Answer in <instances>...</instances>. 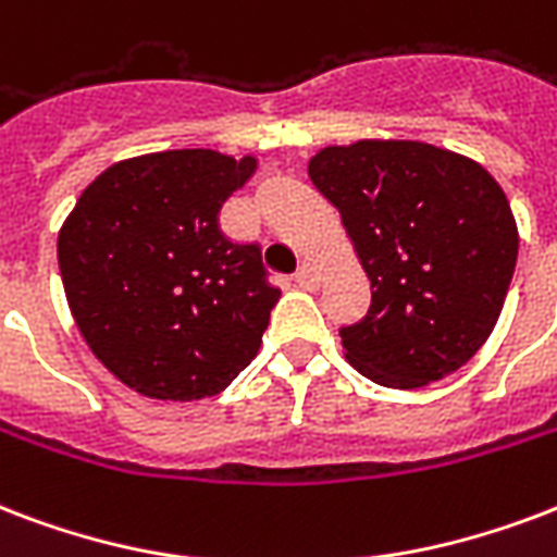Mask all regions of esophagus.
Here are the masks:
<instances>
[{"label":"esophagus","mask_w":557,"mask_h":557,"mask_svg":"<svg viewBox=\"0 0 557 557\" xmlns=\"http://www.w3.org/2000/svg\"><path fill=\"white\" fill-rule=\"evenodd\" d=\"M295 283L300 288H309V292H312V288L321 286V271H318L315 265H312V262H304V265L297 269Z\"/></svg>","instance_id":"esophagus-1"}]
</instances>
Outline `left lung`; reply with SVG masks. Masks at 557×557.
I'll return each mask as SVG.
<instances>
[{
    "instance_id": "left-lung-1",
    "label": "left lung",
    "mask_w": 557,
    "mask_h": 557,
    "mask_svg": "<svg viewBox=\"0 0 557 557\" xmlns=\"http://www.w3.org/2000/svg\"><path fill=\"white\" fill-rule=\"evenodd\" d=\"M309 177L342 212L371 309L342 326L347 362L385 388H423L494 333L517 265L503 186L465 154L414 139L326 146Z\"/></svg>"
}]
</instances>
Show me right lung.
<instances>
[{"mask_svg":"<svg viewBox=\"0 0 557 557\" xmlns=\"http://www.w3.org/2000/svg\"><path fill=\"white\" fill-rule=\"evenodd\" d=\"M257 157L210 148L113 163L58 233V265L84 342L127 388L151 400L224 392L262 345L280 288L260 245L219 227L222 203Z\"/></svg>","mask_w":557,"mask_h":557,"instance_id":"1","label":"right lung"}]
</instances>
